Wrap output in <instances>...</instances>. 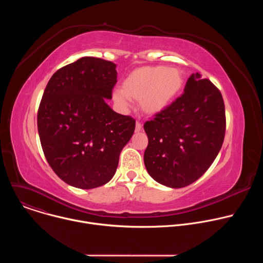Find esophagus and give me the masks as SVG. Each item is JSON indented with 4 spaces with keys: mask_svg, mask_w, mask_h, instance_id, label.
Masks as SVG:
<instances>
[{
    "mask_svg": "<svg viewBox=\"0 0 263 263\" xmlns=\"http://www.w3.org/2000/svg\"><path fill=\"white\" fill-rule=\"evenodd\" d=\"M141 129H142V125L137 122L136 125H135V131H136V132H139V131H141Z\"/></svg>",
    "mask_w": 263,
    "mask_h": 263,
    "instance_id": "esophagus-1",
    "label": "esophagus"
}]
</instances>
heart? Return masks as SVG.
Wrapping results in <instances>:
<instances>
[{
    "instance_id": "b5f03b06",
    "label": "heart",
    "mask_w": 263,
    "mask_h": 263,
    "mask_svg": "<svg viewBox=\"0 0 263 263\" xmlns=\"http://www.w3.org/2000/svg\"><path fill=\"white\" fill-rule=\"evenodd\" d=\"M183 85L184 76L178 68L164 65L141 66L124 79L121 91H115L114 99L122 107H127V98L138 101L146 115L157 116L173 104Z\"/></svg>"
}]
</instances>
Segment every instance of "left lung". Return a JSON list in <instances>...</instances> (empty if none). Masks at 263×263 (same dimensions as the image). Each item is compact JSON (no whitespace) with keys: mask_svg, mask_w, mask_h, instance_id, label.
<instances>
[{"mask_svg":"<svg viewBox=\"0 0 263 263\" xmlns=\"http://www.w3.org/2000/svg\"><path fill=\"white\" fill-rule=\"evenodd\" d=\"M143 129L148 175L172 189L190 185L209 168L222 145L226 116L221 93L199 72L193 73L184 93Z\"/></svg>","mask_w":263,"mask_h":263,"instance_id":"obj_1","label":"left lung"}]
</instances>
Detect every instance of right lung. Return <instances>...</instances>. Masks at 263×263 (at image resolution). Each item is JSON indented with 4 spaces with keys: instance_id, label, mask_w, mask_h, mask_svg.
<instances>
[{
    "instance_id": "1",
    "label": "right lung",
    "mask_w": 263,
    "mask_h": 263,
    "mask_svg": "<svg viewBox=\"0 0 263 263\" xmlns=\"http://www.w3.org/2000/svg\"><path fill=\"white\" fill-rule=\"evenodd\" d=\"M117 65L82 57L51 77L37 114L46 159L70 186L91 190L115 176L120 154L131 139L135 120L117 114L112 98Z\"/></svg>"
}]
</instances>
